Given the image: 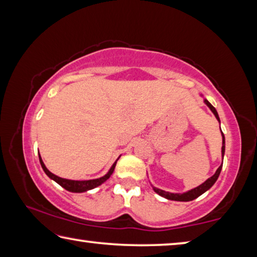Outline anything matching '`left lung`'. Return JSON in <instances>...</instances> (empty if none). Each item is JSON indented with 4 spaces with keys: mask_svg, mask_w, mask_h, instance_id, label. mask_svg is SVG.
<instances>
[{
    "mask_svg": "<svg viewBox=\"0 0 257 257\" xmlns=\"http://www.w3.org/2000/svg\"><path fill=\"white\" fill-rule=\"evenodd\" d=\"M201 96H203V95H201ZM204 103L206 104V105L208 106V108H210V110L213 112V114L215 115L216 120L220 122L219 114H217L215 107L213 106L212 104L208 102L206 98H204ZM221 135H222V149H221V155H222V163H221L220 167L217 168V170L215 171L214 175L208 178L207 180L204 181L202 185L195 187V188L190 189L188 191H185V193H170V191H165V190H162V189H160V188H156V187H154L153 185H152V187H153V190L155 191V193L159 194L160 196H162L164 198L170 199V201L189 202V201H193V199H195V198H197L198 196H201L202 194H204V193H205V191H207L208 189H210L211 187L215 184V181L217 180V178H219L220 172H221V169H222V164H223V156H224V151H225V141H224V135H223L222 132H221Z\"/></svg>",
    "mask_w": 257,
    "mask_h": 257,
    "instance_id": "left-lung-1",
    "label": "left lung"
}]
</instances>
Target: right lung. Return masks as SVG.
I'll use <instances>...</instances> for the list:
<instances>
[{
    "instance_id": "1",
    "label": "right lung",
    "mask_w": 257,
    "mask_h": 257,
    "mask_svg": "<svg viewBox=\"0 0 257 257\" xmlns=\"http://www.w3.org/2000/svg\"><path fill=\"white\" fill-rule=\"evenodd\" d=\"M38 155H40V153H38ZM119 158H120V156H119ZM119 158L116 159V161L119 160ZM116 161H115L114 163L112 164V167L110 168V170L107 171L106 175H104V176L101 177V178H97V179H90V180H70V179H64V178H61V177L55 176L54 173H52L50 170H47V168L45 167V164H44V162H43V160H42L41 155H40V162H41V165H42L43 170H44V172L47 175V177L51 178V179L54 180L55 182H58V184H59L61 187H63V188L67 189L68 191H71V193H84V191L94 189V188H96V187L101 186V185L103 184V182H105V181L108 179V178L111 177L113 171H114Z\"/></svg>"
}]
</instances>
